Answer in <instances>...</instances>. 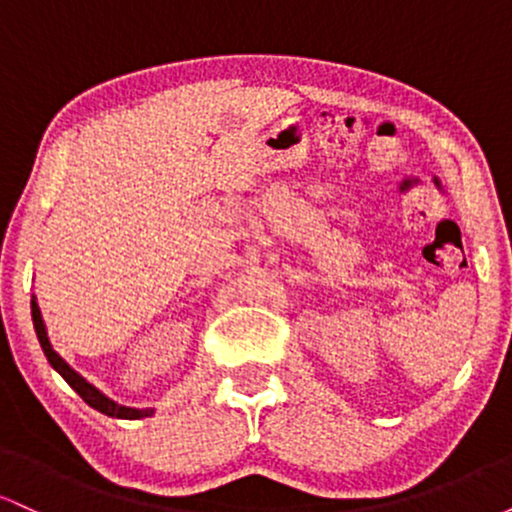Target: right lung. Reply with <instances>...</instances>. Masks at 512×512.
Instances as JSON below:
<instances>
[{"instance_id":"1","label":"right lung","mask_w":512,"mask_h":512,"mask_svg":"<svg viewBox=\"0 0 512 512\" xmlns=\"http://www.w3.org/2000/svg\"><path fill=\"white\" fill-rule=\"evenodd\" d=\"M31 313H33V325H35V334H38V342L43 346L45 356H48L50 366L57 370V373L62 375L64 380H67L69 385L74 387L76 395H79L88 407L98 409L101 414H108V416H115V419H144V416H151L154 411L151 409H129V407H120V404H115L113 399H108L103 395V392H98L96 387L91 383H86L84 378H81L76 370H72L64 363L62 356H57V351L50 346V339H48V332H45V325H43V317H40V308L38 303H35V298L31 301Z\"/></svg>"}]
</instances>
